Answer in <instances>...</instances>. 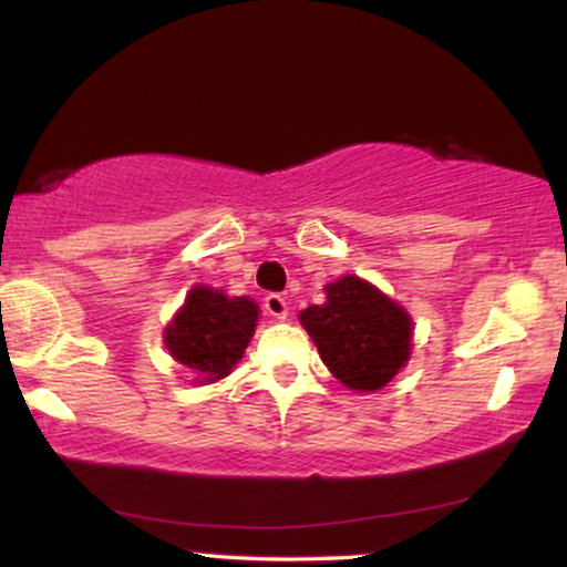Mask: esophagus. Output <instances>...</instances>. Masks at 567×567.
Listing matches in <instances>:
<instances>
[{
  "instance_id": "1",
  "label": "esophagus",
  "mask_w": 567,
  "mask_h": 567,
  "mask_svg": "<svg viewBox=\"0 0 567 567\" xmlns=\"http://www.w3.org/2000/svg\"><path fill=\"white\" fill-rule=\"evenodd\" d=\"M262 309L270 317H278V320H286V315H289V307H286V299L281 293H268L266 299H262Z\"/></svg>"
}]
</instances>
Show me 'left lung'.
<instances>
[{
  "mask_svg": "<svg viewBox=\"0 0 567 567\" xmlns=\"http://www.w3.org/2000/svg\"><path fill=\"white\" fill-rule=\"evenodd\" d=\"M324 291V305L299 315L324 367L351 390H382L410 359L408 312L359 276L340 278Z\"/></svg>",
  "mask_w": 567,
  "mask_h": 567,
  "instance_id": "obj_1",
  "label": "left lung"
}]
</instances>
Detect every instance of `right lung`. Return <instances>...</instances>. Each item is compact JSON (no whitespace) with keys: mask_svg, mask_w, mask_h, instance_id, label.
<instances>
[{"mask_svg":"<svg viewBox=\"0 0 567 567\" xmlns=\"http://www.w3.org/2000/svg\"><path fill=\"white\" fill-rule=\"evenodd\" d=\"M255 322H258L255 301L247 297L229 299L221 291L196 286L165 330V343L175 361L216 382L243 359Z\"/></svg>","mask_w":567,"mask_h":567,"instance_id":"obj_1","label":"right lung"}]
</instances>
